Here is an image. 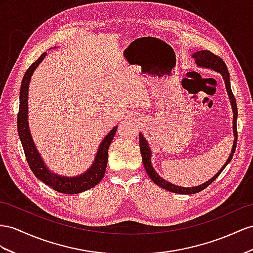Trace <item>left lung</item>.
Returning <instances> with one entry per match:
<instances>
[{"mask_svg": "<svg viewBox=\"0 0 253 253\" xmlns=\"http://www.w3.org/2000/svg\"><path fill=\"white\" fill-rule=\"evenodd\" d=\"M192 57L194 59V62H196L197 66L199 67H203V68H209L211 70H215L217 73H220V75L222 76L224 83H225V88L226 92H228L229 98L231 101V106H232V110H233V134H234V142H233V147H232V152L230 154V156L226 160V163L223 165V167L218 171L217 174H215V176H212L210 180H207L206 183L200 185V186H196V187H180V186H176L173 185L172 183L168 182V180L164 179L161 176L158 175V173L154 170V168L152 166L151 163V156H152V152L151 148L147 144V141L145 140V138L143 137V134L139 133V139H140V151H141V155H142V161H143L144 168L146 170V173L148 174V176L151 177V179L153 182L158 185L161 188H164L168 191L171 192H175V193H180V194H192V193H197L202 191L203 189H205L207 186L211 185L213 180H215L219 174L223 171L224 168L228 166V164H230V161L232 160L233 154L235 153L236 150V143H237V127H236V122H237V106H236V100L235 97L232 93L231 89V84H230V74L228 71V67H226L225 63L223 62L222 59H220L219 56L215 55L213 53H211V51L209 50H201V51H197L192 54Z\"/></svg>", "mask_w": 253, "mask_h": 253, "instance_id": "1", "label": "left lung"}]
</instances>
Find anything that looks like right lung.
<instances>
[{"mask_svg": "<svg viewBox=\"0 0 253 253\" xmlns=\"http://www.w3.org/2000/svg\"><path fill=\"white\" fill-rule=\"evenodd\" d=\"M46 55L47 52L42 53L33 64L31 65L29 69L25 71L21 82L20 105H19V113L17 116L19 138H20L23 151L25 154V158H27L31 170L38 179H41L42 183L48 185L55 191L66 194L80 193L82 191L93 188V187H95L100 182L103 175H105L108 163V150L114 138V134L118 127L115 126L114 128H112V130L110 131L106 135V138L101 141V143L98 147V151H97L96 157L94 159V163L87 171L74 177L62 176L59 175V174L51 172L47 168V166L44 165L41 154L38 153L37 148L34 144L28 122V94L31 77Z\"/></svg>", "mask_w": 253, "mask_h": 253, "instance_id": "1", "label": "right lung"}]
</instances>
